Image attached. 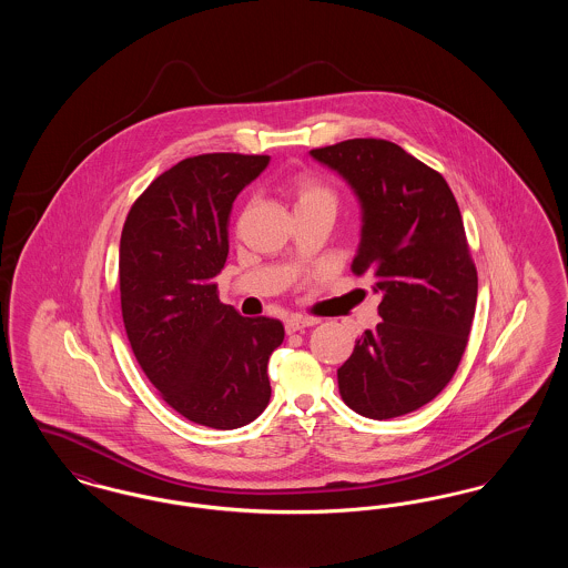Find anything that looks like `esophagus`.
<instances>
[{"mask_svg":"<svg viewBox=\"0 0 568 568\" xmlns=\"http://www.w3.org/2000/svg\"><path fill=\"white\" fill-rule=\"evenodd\" d=\"M317 324V320H308V317H290L285 322V329L287 334H294V332H302L304 327H311V325Z\"/></svg>","mask_w":568,"mask_h":568,"instance_id":"1","label":"esophagus"}]
</instances>
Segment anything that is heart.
<instances>
[{"mask_svg":"<svg viewBox=\"0 0 568 568\" xmlns=\"http://www.w3.org/2000/svg\"><path fill=\"white\" fill-rule=\"evenodd\" d=\"M292 195L296 202V211L300 209H313V206H327L332 211H336L338 197L329 185H325L324 181L302 174L297 176L292 185Z\"/></svg>","mask_w":568,"mask_h":568,"instance_id":"1","label":"heart"}]
</instances>
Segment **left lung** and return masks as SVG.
I'll return each mask as SVG.
<instances>
[{"instance_id": "left-lung-1", "label": "left lung", "mask_w": 568, "mask_h": 568, "mask_svg": "<svg viewBox=\"0 0 568 568\" xmlns=\"http://www.w3.org/2000/svg\"><path fill=\"white\" fill-rule=\"evenodd\" d=\"M352 187L362 230L357 276L375 278L381 324L338 368L345 405L371 419L428 405L452 381L477 306L458 202L447 181L394 142L353 138L313 149Z\"/></svg>"}]
</instances>
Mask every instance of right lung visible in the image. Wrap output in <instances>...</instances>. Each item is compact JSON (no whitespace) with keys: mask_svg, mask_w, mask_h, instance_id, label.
<instances>
[{"mask_svg":"<svg viewBox=\"0 0 568 568\" xmlns=\"http://www.w3.org/2000/svg\"><path fill=\"white\" fill-rule=\"evenodd\" d=\"M268 155L209 153L160 174L138 197L119 244L123 324L135 359L176 413L215 430L251 424L271 400L278 320L243 317L216 294L236 195Z\"/></svg>","mask_w":568,"mask_h":568,"instance_id":"right-lung-1","label":"right lung"}]
</instances>
